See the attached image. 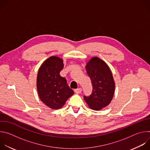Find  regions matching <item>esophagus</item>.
Masks as SVG:
<instances>
[{
	"label": "esophagus",
	"instance_id": "esophagus-1",
	"mask_svg": "<svg viewBox=\"0 0 150 150\" xmlns=\"http://www.w3.org/2000/svg\"><path fill=\"white\" fill-rule=\"evenodd\" d=\"M75 93H77V94H79V93H81V91H82V88H77V89H75L74 90Z\"/></svg>",
	"mask_w": 150,
	"mask_h": 150
}]
</instances>
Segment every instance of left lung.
<instances>
[{
  "mask_svg": "<svg viewBox=\"0 0 150 150\" xmlns=\"http://www.w3.org/2000/svg\"><path fill=\"white\" fill-rule=\"evenodd\" d=\"M87 73L91 79V94L83 96L88 107L94 110H100L108 105L114 95L115 83L109 66L101 59L94 57L87 63Z\"/></svg>",
  "mask_w": 150,
  "mask_h": 150,
  "instance_id": "8db88e82",
  "label": "left lung"
}]
</instances>
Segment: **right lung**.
I'll return each instance as SVG.
<instances>
[{
	"mask_svg": "<svg viewBox=\"0 0 150 150\" xmlns=\"http://www.w3.org/2000/svg\"><path fill=\"white\" fill-rule=\"evenodd\" d=\"M63 60L51 56L41 65L37 78V88L40 100L53 109H59L74 94L65 78L60 75Z\"/></svg>",
	"mask_w": 150,
	"mask_h": 150,
	"instance_id": "add662e5",
	"label": "right lung"
}]
</instances>
